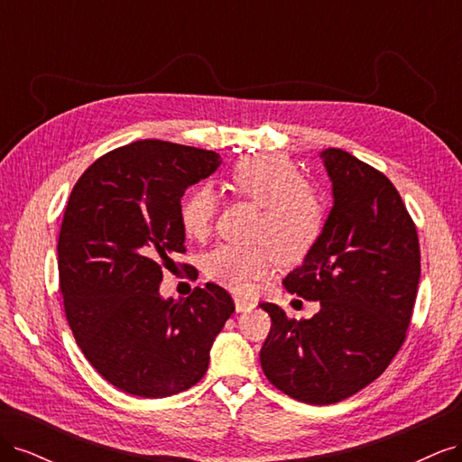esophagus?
Segmentation results:
<instances>
[{
    "instance_id": "34e87169",
    "label": "esophagus",
    "mask_w": 462,
    "mask_h": 462,
    "mask_svg": "<svg viewBox=\"0 0 462 462\" xmlns=\"http://www.w3.org/2000/svg\"><path fill=\"white\" fill-rule=\"evenodd\" d=\"M254 306H256L254 300L243 299V297H235V309H236V312H248V310H253Z\"/></svg>"
}]
</instances>
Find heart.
Segmentation results:
<instances>
[{"instance_id": "heart-1", "label": "heart", "mask_w": 462, "mask_h": 462, "mask_svg": "<svg viewBox=\"0 0 462 462\" xmlns=\"http://www.w3.org/2000/svg\"><path fill=\"white\" fill-rule=\"evenodd\" d=\"M226 187L260 206L254 243H226L204 256L202 268L214 283L246 292L277 260L302 258L326 226L319 190L304 180L299 167L279 153H253L236 162ZM217 197L209 187H194L179 208L180 227L192 241H206L217 214Z\"/></svg>"}]
</instances>
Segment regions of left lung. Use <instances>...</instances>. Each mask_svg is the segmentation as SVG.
<instances>
[{"label": "left lung", "instance_id": "1", "mask_svg": "<svg viewBox=\"0 0 462 462\" xmlns=\"http://www.w3.org/2000/svg\"><path fill=\"white\" fill-rule=\"evenodd\" d=\"M333 208L316 245L283 285L319 300L310 319L262 302L272 329L260 351L265 377L289 397L331 404L365 389L393 360L420 282L414 221L391 180L339 148L319 152Z\"/></svg>", "mask_w": 462, "mask_h": 462}]
</instances>
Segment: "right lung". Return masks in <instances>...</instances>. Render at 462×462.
I'll return each mask as SVG.
<instances>
[{
  "label": "right lung",
  "mask_w": 462,
  "mask_h": 462,
  "mask_svg": "<svg viewBox=\"0 0 462 462\" xmlns=\"http://www.w3.org/2000/svg\"><path fill=\"white\" fill-rule=\"evenodd\" d=\"M219 163L212 150L138 141L96 160L69 197L58 243L67 321L96 372L125 393L160 399L199 383L235 312L216 283L185 300L160 295L162 268L185 253L180 199Z\"/></svg>",
  "instance_id": "obj_1"
}]
</instances>
